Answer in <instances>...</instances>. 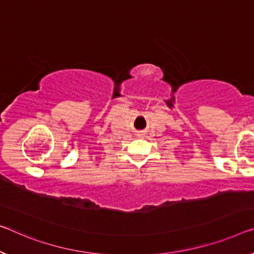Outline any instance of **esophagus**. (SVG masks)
<instances>
[{"label":"esophagus","mask_w":254,"mask_h":254,"mask_svg":"<svg viewBox=\"0 0 254 254\" xmlns=\"http://www.w3.org/2000/svg\"><path fill=\"white\" fill-rule=\"evenodd\" d=\"M144 136H145V134H144L143 131L136 132V137H137V138H144Z\"/></svg>","instance_id":"1"}]
</instances>
